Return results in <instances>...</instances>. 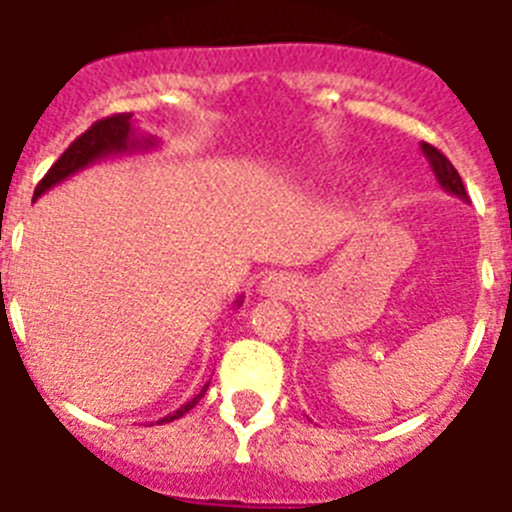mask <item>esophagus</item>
<instances>
[{"mask_svg":"<svg viewBox=\"0 0 512 512\" xmlns=\"http://www.w3.org/2000/svg\"><path fill=\"white\" fill-rule=\"evenodd\" d=\"M292 289H295V282L289 274H282V271H271L269 277L259 284V292L264 297H287L292 295Z\"/></svg>","mask_w":512,"mask_h":512,"instance_id":"1","label":"esophagus"}]
</instances>
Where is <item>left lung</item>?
Here are the masks:
<instances>
[{
    "label": "left lung",
    "mask_w": 512,
    "mask_h": 512,
    "mask_svg": "<svg viewBox=\"0 0 512 512\" xmlns=\"http://www.w3.org/2000/svg\"><path fill=\"white\" fill-rule=\"evenodd\" d=\"M420 151H423V156L428 158V164H431L433 174H436V182L441 184L443 192L454 194V197H459V200L467 202V189H464V182H461L459 171L454 169V164H451L449 158L443 156L438 148H433L431 143H420Z\"/></svg>",
    "instance_id": "obj_1"
}]
</instances>
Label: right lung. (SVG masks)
I'll return each instance as SVG.
<instances>
[{
    "label": "right lung",
    "instance_id": "1",
    "mask_svg": "<svg viewBox=\"0 0 512 512\" xmlns=\"http://www.w3.org/2000/svg\"><path fill=\"white\" fill-rule=\"evenodd\" d=\"M130 120H133V115L130 112H122V115H112V117H104V120L94 122L92 128L87 130V133H81L79 138L71 143L66 151H63V156L58 158L56 164L48 169V174L40 179V184L35 187V200H38L40 194H45L51 187H56V184L66 182L69 176H74L76 171L87 169V166L97 164V161H102V158H115V156H130V153H138V151H151V148H158V138H153V135H138L135 133V128L130 125ZM235 305L241 307L243 305V297H238L235 300ZM207 387L210 384H205L197 395L192 397L189 402H184L182 408L174 410V413H169L166 418H161L158 423H171V420L182 418L184 413H189V410L197 405V402L202 400V395L207 392Z\"/></svg>",
    "mask_w": 512,
    "mask_h": 512
}]
</instances>
